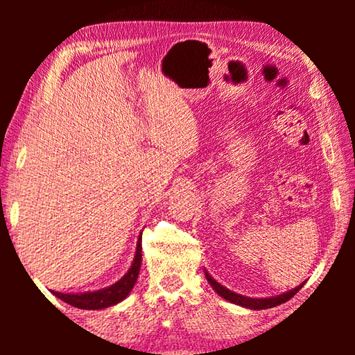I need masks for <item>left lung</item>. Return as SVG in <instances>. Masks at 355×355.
<instances>
[{"mask_svg": "<svg viewBox=\"0 0 355 355\" xmlns=\"http://www.w3.org/2000/svg\"><path fill=\"white\" fill-rule=\"evenodd\" d=\"M205 277L208 280V284L213 286V290L219 294L220 297H224L225 300H230V302L236 304V305H241V307H245V309H252V310H264V309H272L275 307V305H280L286 302V300H290L294 294H296L300 288H302V285H299L297 288H294V290H290L286 291L284 294H280V296H274V297H266V299H252V297H245V296H241V294H236L228 290V288L222 286L220 284H218L211 275H209L207 271H205Z\"/></svg>", "mask_w": 355, "mask_h": 355, "instance_id": "8db88e82", "label": "left lung"}]
</instances>
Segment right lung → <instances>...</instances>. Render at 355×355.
Instances as JSON below:
<instances>
[{
    "instance_id": "right-lung-1",
    "label": "right lung",
    "mask_w": 355,
    "mask_h": 355,
    "mask_svg": "<svg viewBox=\"0 0 355 355\" xmlns=\"http://www.w3.org/2000/svg\"><path fill=\"white\" fill-rule=\"evenodd\" d=\"M142 245H141V238L137 241L136 248V255L133 264L128 269V272L123 275L122 279L116 284L103 288L100 291H92V293H80V294H65V293H58L53 291L56 297H59L64 302H67L71 307L83 309V310H100L111 307V305L119 304L120 300H123L128 296L130 291L133 290V286L137 280V275H139L141 269V261H142Z\"/></svg>"
}]
</instances>
